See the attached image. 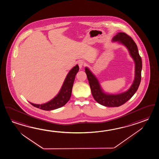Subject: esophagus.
I'll use <instances>...</instances> for the list:
<instances>
[{
  "label": "esophagus",
  "instance_id": "34e87169",
  "mask_svg": "<svg viewBox=\"0 0 159 159\" xmlns=\"http://www.w3.org/2000/svg\"><path fill=\"white\" fill-rule=\"evenodd\" d=\"M84 61H83L82 60H80L78 62V66L80 67V68H82L83 67V66H84Z\"/></svg>",
  "mask_w": 159,
  "mask_h": 159
}]
</instances>
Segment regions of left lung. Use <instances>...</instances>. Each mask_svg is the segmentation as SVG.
<instances>
[{
  "mask_svg": "<svg viewBox=\"0 0 159 159\" xmlns=\"http://www.w3.org/2000/svg\"><path fill=\"white\" fill-rule=\"evenodd\" d=\"M112 42H117L127 48L130 55L135 62V77L133 83L128 90L118 94H110L105 93L96 76L87 67L85 72L90 86L94 99L100 104L106 107H119L128 102L136 93L141 81L142 69V59L138 52L137 44L131 38L125 33H118L112 38Z\"/></svg>",
  "mask_w": 159,
  "mask_h": 159,
  "instance_id": "1",
  "label": "left lung"
}]
</instances>
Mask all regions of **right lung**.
I'll use <instances>...</instances> for the list:
<instances>
[{
	"mask_svg": "<svg viewBox=\"0 0 159 159\" xmlns=\"http://www.w3.org/2000/svg\"><path fill=\"white\" fill-rule=\"evenodd\" d=\"M78 70L79 66L77 64L69 72L59 93L52 99L47 103L42 104H36L30 102V103L35 107L44 111L57 109L64 106L71 97L72 87L73 86L75 75L78 73Z\"/></svg>",
	"mask_w": 159,
	"mask_h": 159,
	"instance_id": "1",
	"label": "right lung"
}]
</instances>
